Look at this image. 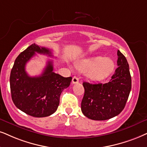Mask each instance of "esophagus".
<instances>
[{"mask_svg": "<svg viewBox=\"0 0 147 147\" xmlns=\"http://www.w3.org/2000/svg\"><path fill=\"white\" fill-rule=\"evenodd\" d=\"M72 83H73V84H76V83H79V79H78V77H76V76L72 77Z\"/></svg>", "mask_w": 147, "mask_h": 147, "instance_id": "34e87169", "label": "esophagus"}]
</instances>
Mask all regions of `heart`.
Masks as SVG:
<instances>
[{
  "label": "heart",
  "instance_id": "1",
  "mask_svg": "<svg viewBox=\"0 0 147 147\" xmlns=\"http://www.w3.org/2000/svg\"><path fill=\"white\" fill-rule=\"evenodd\" d=\"M76 68L81 72H86V77L92 81H100L112 73L115 62L112 59L102 56L83 59L76 64Z\"/></svg>",
  "mask_w": 147,
  "mask_h": 147
}]
</instances>
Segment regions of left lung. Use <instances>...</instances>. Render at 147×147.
<instances>
[{
  "mask_svg": "<svg viewBox=\"0 0 147 147\" xmlns=\"http://www.w3.org/2000/svg\"><path fill=\"white\" fill-rule=\"evenodd\" d=\"M117 56L118 67L109 82L83 83L85 94L81 111L90 119H109L118 115L125 107L131 91V75L127 61L119 50Z\"/></svg>",
  "mask_w": 147,
  "mask_h": 147,
  "instance_id": "1",
  "label": "left lung"
}]
</instances>
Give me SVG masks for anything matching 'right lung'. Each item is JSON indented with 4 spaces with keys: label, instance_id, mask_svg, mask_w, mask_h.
Segmentation results:
<instances>
[{
    "label": "right lung",
    "instance_id": "add662e5",
    "mask_svg": "<svg viewBox=\"0 0 147 147\" xmlns=\"http://www.w3.org/2000/svg\"><path fill=\"white\" fill-rule=\"evenodd\" d=\"M36 53L53 56L51 50L35 43L22 52L11 71V93L14 105L20 110L34 117H45L56 111L61 93L69 86L72 77L55 73L52 61H48L40 76L30 77L25 66Z\"/></svg>",
    "mask_w": 147,
    "mask_h": 147
}]
</instances>
